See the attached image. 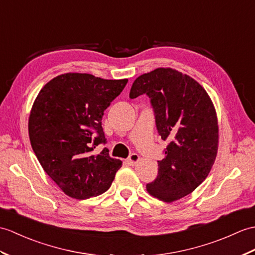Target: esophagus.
<instances>
[{
    "label": "esophagus",
    "instance_id": "esophagus-1",
    "mask_svg": "<svg viewBox=\"0 0 255 255\" xmlns=\"http://www.w3.org/2000/svg\"><path fill=\"white\" fill-rule=\"evenodd\" d=\"M139 159H140V157L137 153H132V154H130L129 157L127 158V162L129 165H135L139 162Z\"/></svg>",
    "mask_w": 255,
    "mask_h": 255
}]
</instances>
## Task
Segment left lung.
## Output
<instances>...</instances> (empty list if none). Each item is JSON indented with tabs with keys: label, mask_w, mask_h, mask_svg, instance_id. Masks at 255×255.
<instances>
[{
	"label": "left lung",
	"mask_w": 255,
	"mask_h": 255,
	"mask_svg": "<svg viewBox=\"0 0 255 255\" xmlns=\"http://www.w3.org/2000/svg\"><path fill=\"white\" fill-rule=\"evenodd\" d=\"M142 94L149 97L157 132L167 142L164 158L157 161V177L147 183L146 190L164 202H173L199 187L215 162V109L202 86L171 68H157L139 76L129 98Z\"/></svg>",
	"instance_id": "left-lung-1"
}]
</instances>
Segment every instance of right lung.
Here are the masks:
<instances>
[{"instance_id": "right-lung-1", "label": "right lung", "mask_w": 255, "mask_h": 255, "mask_svg": "<svg viewBox=\"0 0 255 255\" xmlns=\"http://www.w3.org/2000/svg\"><path fill=\"white\" fill-rule=\"evenodd\" d=\"M128 79L108 80L90 74L55 77L41 89L29 117L32 150L45 173L68 197L86 200L111 187L122 161L112 158L102 128L104 111Z\"/></svg>"}]
</instances>
